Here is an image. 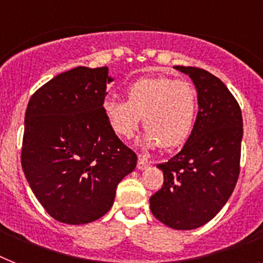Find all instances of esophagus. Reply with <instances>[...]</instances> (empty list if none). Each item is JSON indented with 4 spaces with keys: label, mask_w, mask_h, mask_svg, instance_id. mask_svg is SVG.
Here are the masks:
<instances>
[{
    "label": "esophagus",
    "mask_w": 263,
    "mask_h": 263,
    "mask_svg": "<svg viewBox=\"0 0 263 263\" xmlns=\"http://www.w3.org/2000/svg\"><path fill=\"white\" fill-rule=\"evenodd\" d=\"M151 162H148L144 157H142V155H139V161H138V168L139 170H144L146 167H148L150 166Z\"/></svg>",
    "instance_id": "1"
}]
</instances>
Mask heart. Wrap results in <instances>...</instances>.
<instances>
[{
    "instance_id": "1",
    "label": "heart",
    "mask_w": 263,
    "mask_h": 263,
    "mask_svg": "<svg viewBox=\"0 0 263 263\" xmlns=\"http://www.w3.org/2000/svg\"><path fill=\"white\" fill-rule=\"evenodd\" d=\"M196 90L192 83L168 77H146L127 87V101L106 98L104 113L117 136L135 135L143 117L150 146L173 150L182 146L193 129Z\"/></svg>"
}]
</instances>
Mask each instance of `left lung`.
Returning a JSON list of instances; mask_svg holds the SVG:
<instances>
[{
  "label": "left lung",
  "mask_w": 263,
  "mask_h": 263,
  "mask_svg": "<svg viewBox=\"0 0 263 263\" xmlns=\"http://www.w3.org/2000/svg\"><path fill=\"white\" fill-rule=\"evenodd\" d=\"M197 89L198 113L182 150L158 167L163 185L150 197L151 212L174 230L208 223L227 202L240 172L243 120L238 101L217 77L176 66Z\"/></svg>",
  "instance_id": "8db88e82"
}]
</instances>
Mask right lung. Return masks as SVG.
<instances>
[{"instance_id":"obj_1","label":"right lung","mask_w":263,"mask_h":263,"mask_svg":"<svg viewBox=\"0 0 263 263\" xmlns=\"http://www.w3.org/2000/svg\"><path fill=\"white\" fill-rule=\"evenodd\" d=\"M108 67H76L32 95L25 110L21 166L46 212L66 224L104 216L136 154L104 113Z\"/></svg>"}]
</instances>
